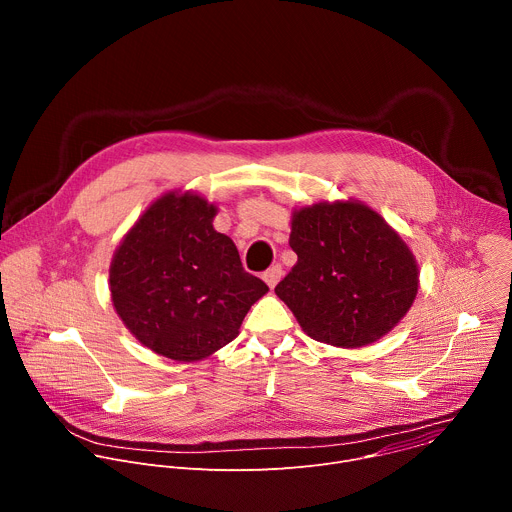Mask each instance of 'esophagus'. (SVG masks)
<instances>
[{"label":"esophagus","mask_w":512,"mask_h":512,"mask_svg":"<svg viewBox=\"0 0 512 512\" xmlns=\"http://www.w3.org/2000/svg\"><path fill=\"white\" fill-rule=\"evenodd\" d=\"M281 275H283L281 265H271V267L263 273V279H265V283H267L269 287H275V285H277V281L281 279Z\"/></svg>","instance_id":"34e87169"}]
</instances>
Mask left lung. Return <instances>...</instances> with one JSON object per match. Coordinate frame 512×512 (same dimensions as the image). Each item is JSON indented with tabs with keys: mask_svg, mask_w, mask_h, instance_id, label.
<instances>
[{
	"mask_svg": "<svg viewBox=\"0 0 512 512\" xmlns=\"http://www.w3.org/2000/svg\"><path fill=\"white\" fill-rule=\"evenodd\" d=\"M298 263L275 294L318 342L356 348L387 334L417 294V263L401 237L360 202H320L291 221Z\"/></svg>",
	"mask_w": 512,
	"mask_h": 512,
	"instance_id": "left-lung-1",
	"label": "left lung"
}]
</instances>
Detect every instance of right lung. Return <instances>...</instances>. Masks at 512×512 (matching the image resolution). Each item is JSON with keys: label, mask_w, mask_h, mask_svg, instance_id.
Listing matches in <instances>:
<instances>
[{"label": "right lung", "mask_w": 512, "mask_h": 512, "mask_svg": "<svg viewBox=\"0 0 512 512\" xmlns=\"http://www.w3.org/2000/svg\"><path fill=\"white\" fill-rule=\"evenodd\" d=\"M214 214L204 198L170 192L141 214L111 263L119 318L172 360H200L229 344L269 291L243 269L235 243L214 231Z\"/></svg>", "instance_id": "1"}]
</instances>
